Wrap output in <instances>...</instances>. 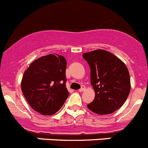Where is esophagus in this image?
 Wrapping results in <instances>:
<instances>
[{
  "label": "esophagus",
  "mask_w": 148,
  "mask_h": 148,
  "mask_svg": "<svg viewBox=\"0 0 148 148\" xmlns=\"http://www.w3.org/2000/svg\"><path fill=\"white\" fill-rule=\"evenodd\" d=\"M85 89H86V87H85V86H81V88H80L79 90H78V91H80V92H82V91H85Z\"/></svg>",
  "instance_id": "obj_1"
}]
</instances>
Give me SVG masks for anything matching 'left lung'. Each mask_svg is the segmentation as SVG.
<instances>
[{"label": "left lung", "mask_w": 148, "mask_h": 148, "mask_svg": "<svg viewBox=\"0 0 148 148\" xmlns=\"http://www.w3.org/2000/svg\"><path fill=\"white\" fill-rule=\"evenodd\" d=\"M91 69V84L95 97L88 109L99 115L112 113L124 104L131 89L126 64L108 51L97 49L83 54Z\"/></svg>", "instance_id": "8db88e82"}]
</instances>
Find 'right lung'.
<instances>
[{"mask_svg": "<svg viewBox=\"0 0 148 148\" xmlns=\"http://www.w3.org/2000/svg\"><path fill=\"white\" fill-rule=\"evenodd\" d=\"M67 62L63 56L48 54L37 59L25 70L21 88L30 107L40 114L51 115L64 105Z\"/></svg>", "mask_w": 148, "mask_h": 148, "instance_id": "1", "label": "right lung"}]
</instances>
